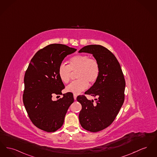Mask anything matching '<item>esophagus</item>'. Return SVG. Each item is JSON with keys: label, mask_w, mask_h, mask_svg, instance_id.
Here are the masks:
<instances>
[{"label": "esophagus", "mask_w": 157, "mask_h": 157, "mask_svg": "<svg viewBox=\"0 0 157 157\" xmlns=\"http://www.w3.org/2000/svg\"><path fill=\"white\" fill-rule=\"evenodd\" d=\"M74 100H76L77 98V95L76 94H74Z\"/></svg>", "instance_id": "1"}]
</instances>
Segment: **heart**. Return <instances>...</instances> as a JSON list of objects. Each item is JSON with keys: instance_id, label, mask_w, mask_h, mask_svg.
<instances>
[{"instance_id": "obj_1", "label": "heart", "mask_w": 157, "mask_h": 157, "mask_svg": "<svg viewBox=\"0 0 157 157\" xmlns=\"http://www.w3.org/2000/svg\"><path fill=\"white\" fill-rule=\"evenodd\" d=\"M76 72L78 79L66 87L67 92L74 94H79L86 89L89 82L94 83L97 81L100 73V67L96 59L90 58L88 55H80L70 58L67 66L62 63L57 69L59 78L65 83L71 81L72 72Z\"/></svg>"}]
</instances>
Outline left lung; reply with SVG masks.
<instances>
[{
	"instance_id": "left-lung-1",
	"label": "left lung",
	"mask_w": 157,
	"mask_h": 157,
	"mask_svg": "<svg viewBox=\"0 0 157 157\" xmlns=\"http://www.w3.org/2000/svg\"><path fill=\"white\" fill-rule=\"evenodd\" d=\"M91 53L98 61L100 73L97 81L85 94L97 97L95 102L84 95L76 100L82 105L79 119L83 129L97 132L109 126L124 101L125 79L120 64L109 50L100 45L83 47L79 53Z\"/></svg>"
}]
</instances>
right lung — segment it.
Masks as SVG:
<instances>
[{"label": "right lung", "instance_id": "add662e5", "mask_svg": "<svg viewBox=\"0 0 157 157\" xmlns=\"http://www.w3.org/2000/svg\"><path fill=\"white\" fill-rule=\"evenodd\" d=\"M76 49L61 44H52L33 56L24 76L23 102L32 123L38 128L53 132L63 124L65 115L74 102L72 93L67 92L57 101L53 94L62 95L65 85L57 69L65 57Z\"/></svg>", "mask_w": 157, "mask_h": 157}]
</instances>
